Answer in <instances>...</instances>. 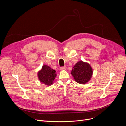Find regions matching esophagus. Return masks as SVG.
Listing matches in <instances>:
<instances>
[{"mask_svg": "<svg viewBox=\"0 0 126 126\" xmlns=\"http://www.w3.org/2000/svg\"><path fill=\"white\" fill-rule=\"evenodd\" d=\"M60 69L61 70H66V66H64V67H60Z\"/></svg>", "mask_w": 126, "mask_h": 126, "instance_id": "obj_1", "label": "esophagus"}]
</instances>
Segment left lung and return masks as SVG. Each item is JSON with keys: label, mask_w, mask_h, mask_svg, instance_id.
Instances as JSON below:
<instances>
[{"label": "left lung", "mask_w": 126, "mask_h": 126, "mask_svg": "<svg viewBox=\"0 0 126 126\" xmlns=\"http://www.w3.org/2000/svg\"><path fill=\"white\" fill-rule=\"evenodd\" d=\"M92 73L93 71L89 64L82 61L76 64L71 72L75 81L81 84L87 83L90 80Z\"/></svg>", "instance_id": "8db88e82"}]
</instances>
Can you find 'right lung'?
<instances>
[{"instance_id": "1", "label": "right lung", "mask_w": 126, "mask_h": 126, "mask_svg": "<svg viewBox=\"0 0 126 126\" xmlns=\"http://www.w3.org/2000/svg\"><path fill=\"white\" fill-rule=\"evenodd\" d=\"M57 74L56 71L47 65H44L41 70L38 73L40 81L46 85H51L53 83Z\"/></svg>"}]
</instances>
